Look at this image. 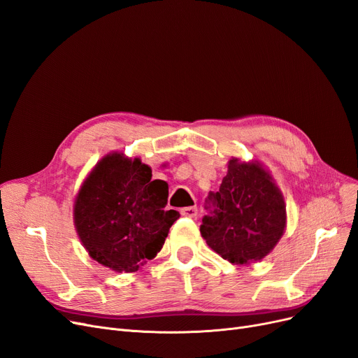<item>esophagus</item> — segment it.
Wrapping results in <instances>:
<instances>
[{"label":"esophagus","instance_id":"1","mask_svg":"<svg viewBox=\"0 0 358 358\" xmlns=\"http://www.w3.org/2000/svg\"><path fill=\"white\" fill-rule=\"evenodd\" d=\"M180 213H181V215H184V217L193 218V217L197 215V208H196V206H186V208H181Z\"/></svg>","mask_w":358,"mask_h":358}]
</instances>
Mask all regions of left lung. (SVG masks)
<instances>
[{
    "label": "left lung",
    "instance_id": "1",
    "mask_svg": "<svg viewBox=\"0 0 358 358\" xmlns=\"http://www.w3.org/2000/svg\"><path fill=\"white\" fill-rule=\"evenodd\" d=\"M201 233L208 246L231 264L262 259L280 241L286 205L266 169L257 162H229L217 193L205 201Z\"/></svg>",
    "mask_w": 358,
    "mask_h": 358
}]
</instances>
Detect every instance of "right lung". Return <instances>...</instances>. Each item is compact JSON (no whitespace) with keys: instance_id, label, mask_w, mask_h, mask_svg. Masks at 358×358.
Segmentation results:
<instances>
[{"instance_id":"obj_1","label":"right lung","mask_w":358,"mask_h":358,"mask_svg":"<svg viewBox=\"0 0 358 358\" xmlns=\"http://www.w3.org/2000/svg\"><path fill=\"white\" fill-rule=\"evenodd\" d=\"M168 184L150 166L121 153L104 156L79 190L73 215L92 259L119 273L137 271L162 249L180 214L165 210Z\"/></svg>"}]
</instances>
